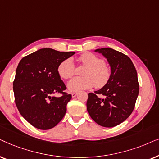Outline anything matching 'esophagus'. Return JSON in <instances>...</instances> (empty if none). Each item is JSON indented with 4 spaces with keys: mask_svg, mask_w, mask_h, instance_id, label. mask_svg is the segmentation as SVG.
<instances>
[{
    "mask_svg": "<svg viewBox=\"0 0 159 159\" xmlns=\"http://www.w3.org/2000/svg\"><path fill=\"white\" fill-rule=\"evenodd\" d=\"M77 94H78V93L77 92H73V93H72V97H75L76 96H77Z\"/></svg>",
    "mask_w": 159,
    "mask_h": 159,
    "instance_id": "1",
    "label": "esophagus"
}]
</instances>
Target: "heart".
Masks as SVG:
<instances>
[{
    "instance_id": "heart-1",
    "label": "heart",
    "mask_w": 159,
    "mask_h": 159,
    "mask_svg": "<svg viewBox=\"0 0 159 159\" xmlns=\"http://www.w3.org/2000/svg\"><path fill=\"white\" fill-rule=\"evenodd\" d=\"M78 61L86 67L83 72L82 77L72 78L67 83V89L72 92L89 89L94 86L101 88L106 85L111 78V70L102 60L92 53L81 55ZM59 75L64 79H68L73 75L75 65L71 58L63 60L57 67Z\"/></svg>"
}]
</instances>
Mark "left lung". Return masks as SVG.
Returning <instances> with one entry per match:
<instances>
[{
	"label": "left lung",
	"instance_id": "left-lung-1",
	"mask_svg": "<svg viewBox=\"0 0 159 159\" xmlns=\"http://www.w3.org/2000/svg\"><path fill=\"white\" fill-rule=\"evenodd\" d=\"M94 52L107 59L111 78L106 85L94 94H88L86 108L99 125L113 127L124 122L134 108L139 94L137 73L132 60L123 53L111 48H97Z\"/></svg>",
	"mask_w": 159,
	"mask_h": 159
}]
</instances>
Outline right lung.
Segmentation results:
<instances>
[{"instance_id": "right-lung-1", "label": "right lung", "mask_w": 159, "mask_h": 159, "mask_svg": "<svg viewBox=\"0 0 159 159\" xmlns=\"http://www.w3.org/2000/svg\"><path fill=\"white\" fill-rule=\"evenodd\" d=\"M75 52H58L44 48L23 57L19 63L13 83L16 107L23 118L42 130L54 127L65 115L67 94L57 67ZM54 93H62L60 98Z\"/></svg>"}]
</instances>
